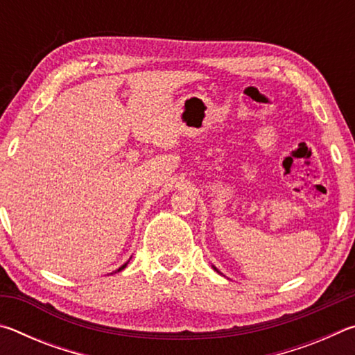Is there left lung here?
<instances>
[{
	"label": "left lung",
	"mask_w": 355,
	"mask_h": 355,
	"mask_svg": "<svg viewBox=\"0 0 355 355\" xmlns=\"http://www.w3.org/2000/svg\"><path fill=\"white\" fill-rule=\"evenodd\" d=\"M211 266H213V264H211ZM213 269H214V271H218V269H216V266H213ZM219 272V271H218Z\"/></svg>",
	"instance_id": "1"
}]
</instances>
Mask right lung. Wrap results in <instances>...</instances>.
Listing matches in <instances>:
<instances>
[{
	"label": "right lung",
	"instance_id": "obj_1",
	"mask_svg": "<svg viewBox=\"0 0 355 355\" xmlns=\"http://www.w3.org/2000/svg\"><path fill=\"white\" fill-rule=\"evenodd\" d=\"M127 264H128V261H127V263H123V264H122V266H120L119 269H116V271H114V272H120V271H122V269H125V268H127ZM114 272H111V274H114Z\"/></svg>",
	"mask_w": 355,
	"mask_h": 355
}]
</instances>
